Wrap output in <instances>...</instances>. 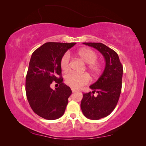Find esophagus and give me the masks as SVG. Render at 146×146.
Instances as JSON below:
<instances>
[{"mask_svg": "<svg viewBox=\"0 0 146 146\" xmlns=\"http://www.w3.org/2000/svg\"><path fill=\"white\" fill-rule=\"evenodd\" d=\"M71 90H72V92H76V91H77V90H75L74 88H71Z\"/></svg>", "mask_w": 146, "mask_h": 146, "instance_id": "obj_1", "label": "esophagus"}]
</instances>
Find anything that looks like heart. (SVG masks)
I'll list each match as a JSON object with an SVG mask.
<instances>
[{
	"label": "heart",
	"instance_id": "b5f03b06",
	"mask_svg": "<svg viewBox=\"0 0 146 146\" xmlns=\"http://www.w3.org/2000/svg\"><path fill=\"white\" fill-rule=\"evenodd\" d=\"M77 55L86 63L89 64L88 69L93 75H98L101 70L100 65L96 62L98 56L96 53L90 48H82L77 52ZM70 58L69 53H66L60 61L61 68L63 70H68L70 67ZM66 84L74 89H79L88 84L90 82V77L87 74H77L70 72L65 77Z\"/></svg>",
	"mask_w": 146,
	"mask_h": 146
}]
</instances>
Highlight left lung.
Returning a JSON list of instances; mask_svg holds the SVG:
<instances>
[{"label":"left lung","instance_id":"1","mask_svg":"<svg viewBox=\"0 0 146 146\" xmlns=\"http://www.w3.org/2000/svg\"><path fill=\"white\" fill-rule=\"evenodd\" d=\"M99 51L104 56L105 67L97 82L90 86L91 92L83 94L80 107L84 116L92 120L108 116L115 108L121 94L123 67L117 53L100 42H83Z\"/></svg>","mask_w":146,"mask_h":146}]
</instances>
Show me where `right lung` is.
Returning <instances> with one entry per match:
<instances>
[{"label":"right lung","instance_id":"obj_1","mask_svg":"<svg viewBox=\"0 0 146 146\" xmlns=\"http://www.w3.org/2000/svg\"><path fill=\"white\" fill-rule=\"evenodd\" d=\"M76 44L46 42L31 56L26 76V95L33 111L44 119L55 120L65 111L72 91L63 82L60 61ZM54 81L59 84L55 90L50 88Z\"/></svg>","mask_w":146,"mask_h":146}]
</instances>
